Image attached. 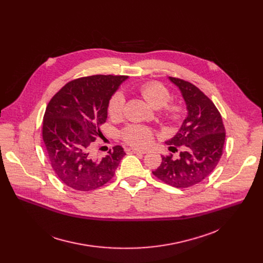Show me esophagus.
<instances>
[{"label": "esophagus", "mask_w": 263, "mask_h": 263, "mask_svg": "<svg viewBox=\"0 0 263 263\" xmlns=\"http://www.w3.org/2000/svg\"><path fill=\"white\" fill-rule=\"evenodd\" d=\"M126 152L128 154H145V152L140 151V149H137V148H133V147L126 148Z\"/></svg>", "instance_id": "34e87169"}]
</instances>
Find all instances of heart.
<instances>
[{
  "instance_id": "b5f03b06",
  "label": "heart",
  "mask_w": 263,
  "mask_h": 263,
  "mask_svg": "<svg viewBox=\"0 0 263 263\" xmlns=\"http://www.w3.org/2000/svg\"><path fill=\"white\" fill-rule=\"evenodd\" d=\"M139 93L143 100L153 108L162 107V116L170 122H178L183 115V108L177 102H168L171 92L166 86L159 82L151 81L142 84L139 87ZM125 98L123 93H114L108 102V116L112 120H119L124 114ZM125 142L135 147H144L152 141L154 132L148 127L141 125H130L122 132Z\"/></svg>"
}]
</instances>
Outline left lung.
I'll return each instance as SVG.
<instances>
[{"label": "left lung", "instance_id": "1", "mask_svg": "<svg viewBox=\"0 0 263 263\" xmlns=\"http://www.w3.org/2000/svg\"><path fill=\"white\" fill-rule=\"evenodd\" d=\"M181 90L186 103L187 117L178 133L166 144L175 153L161 156L162 161L153 175L176 189H186L202 182L216 167L222 155L226 132L219 111L213 102L196 85L170 77Z\"/></svg>", "mask_w": 263, "mask_h": 263}]
</instances>
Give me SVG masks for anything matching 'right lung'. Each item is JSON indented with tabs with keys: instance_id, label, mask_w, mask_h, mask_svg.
Instances as JSON below:
<instances>
[{
	"instance_id": "1",
	"label": "right lung",
	"mask_w": 263,
	"mask_h": 263,
	"mask_svg": "<svg viewBox=\"0 0 263 263\" xmlns=\"http://www.w3.org/2000/svg\"><path fill=\"white\" fill-rule=\"evenodd\" d=\"M128 76L95 74L66 83L50 100L43 121L47 156L57 178L79 192H89L109 182L126 155L121 145L102 159L89 153L102 135L111 96Z\"/></svg>"
}]
</instances>
